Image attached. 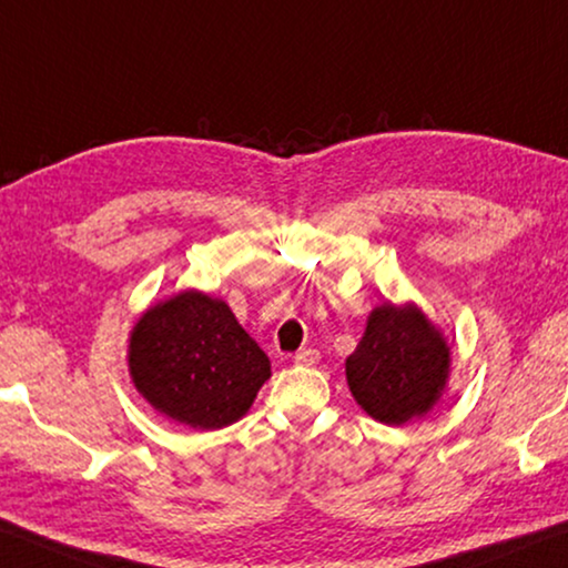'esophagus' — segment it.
<instances>
[{
	"label": "esophagus",
	"mask_w": 568,
	"mask_h": 568,
	"mask_svg": "<svg viewBox=\"0 0 568 568\" xmlns=\"http://www.w3.org/2000/svg\"><path fill=\"white\" fill-rule=\"evenodd\" d=\"M294 363L296 365H317L320 363V353L314 351V347H304V351H300L294 355Z\"/></svg>",
	"instance_id": "34e87169"
}]
</instances>
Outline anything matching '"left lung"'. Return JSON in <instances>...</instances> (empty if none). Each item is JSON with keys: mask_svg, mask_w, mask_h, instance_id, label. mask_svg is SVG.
I'll list each match as a JSON object with an SVG mask.
<instances>
[{"mask_svg": "<svg viewBox=\"0 0 568 568\" xmlns=\"http://www.w3.org/2000/svg\"><path fill=\"white\" fill-rule=\"evenodd\" d=\"M449 345L416 304H381L345 361L347 386L375 422L400 426L424 416L449 378Z\"/></svg>", "mask_w": 568, "mask_h": 568, "instance_id": "obj_1", "label": "left lung"}]
</instances>
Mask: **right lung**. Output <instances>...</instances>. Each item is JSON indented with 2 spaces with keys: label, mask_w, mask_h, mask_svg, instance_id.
<instances>
[{
  "label": "right lung",
  "mask_w": 568,
  "mask_h": 568,
  "mask_svg": "<svg viewBox=\"0 0 568 568\" xmlns=\"http://www.w3.org/2000/svg\"><path fill=\"white\" fill-rule=\"evenodd\" d=\"M129 373L156 412L207 432L248 412L272 363L229 304L187 290L139 317L129 337Z\"/></svg>",
  "instance_id": "obj_1"
}]
</instances>
